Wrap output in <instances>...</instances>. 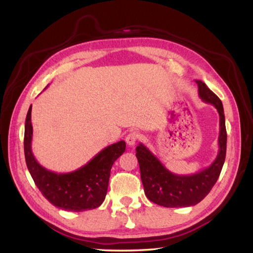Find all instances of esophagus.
Returning <instances> with one entry per match:
<instances>
[{
    "label": "esophagus",
    "mask_w": 253,
    "mask_h": 253,
    "mask_svg": "<svg viewBox=\"0 0 253 253\" xmlns=\"http://www.w3.org/2000/svg\"><path fill=\"white\" fill-rule=\"evenodd\" d=\"M138 139H139V135H138V133L135 132V131H131V132H129V133H128V135L126 136L125 140H126L128 146L132 147V146H135Z\"/></svg>",
    "instance_id": "obj_1"
}]
</instances>
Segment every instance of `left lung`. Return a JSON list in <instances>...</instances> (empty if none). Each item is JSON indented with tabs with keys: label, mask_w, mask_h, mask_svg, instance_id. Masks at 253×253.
Instances as JSON below:
<instances>
[{
	"label": "left lung",
	"mask_w": 253,
	"mask_h": 253,
	"mask_svg": "<svg viewBox=\"0 0 253 253\" xmlns=\"http://www.w3.org/2000/svg\"><path fill=\"white\" fill-rule=\"evenodd\" d=\"M196 83L200 99L212 104L219 115L218 152L213 163L196 174L177 175L166 169L144 144L139 143L136 148L144 193L150 201L165 208L192 207L202 201L218 179L226 157L227 133L222 101L201 80Z\"/></svg>",
	"instance_id": "1"
}]
</instances>
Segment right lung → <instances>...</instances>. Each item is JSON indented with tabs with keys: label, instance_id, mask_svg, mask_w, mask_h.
<instances>
[{
	"label": "right lung",
	"instance_id": "right-lung-1",
	"mask_svg": "<svg viewBox=\"0 0 253 253\" xmlns=\"http://www.w3.org/2000/svg\"><path fill=\"white\" fill-rule=\"evenodd\" d=\"M31 106L25 123L24 150L27 168L37 187L53 206L65 211L83 212L99 208L106 196L112 165L125 152V141L107 146L76 170L55 173L39 164L32 153Z\"/></svg>",
	"mask_w": 253,
	"mask_h": 253
}]
</instances>
